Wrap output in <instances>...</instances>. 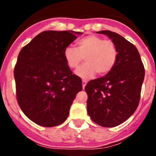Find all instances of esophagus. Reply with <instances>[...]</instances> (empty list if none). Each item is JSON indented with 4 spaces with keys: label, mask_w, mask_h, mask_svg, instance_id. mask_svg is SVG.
<instances>
[{
    "label": "esophagus",
    "mask_w": 156,
    "mask_h": 156,
    "mask_svg": "<svg viewBox=\"0 0 156 156\" xmlns=\"http://www.w3.org/2000/svg\"><path fill=\"white\" fill-rule=\"evenodd\" d=\"M86 84H87V81H84V80H83V81H82V87H83V89H84Z\"/></svg>",
    "instance_id": "esophagus-1"
}]
</instances>
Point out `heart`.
<instances>
[{"label":"heart","instance_id":"1","mask_svg":"<svg viewBox=\"0 0 156 156\" xmlns=\"http://www.w3.org/2000/svg\"><path fill=\"white\" fill-rule=\"evenodd\" d=\"M77 48L68 46L63 56L69 69H76L85 59L86 63L76 71V75L83 79L109 73L114 68L118 58V50L114 42L104 40L99 36H85L76 42Z\"/></svg>","mask_w":156,"mask_h":156}]
</instances>
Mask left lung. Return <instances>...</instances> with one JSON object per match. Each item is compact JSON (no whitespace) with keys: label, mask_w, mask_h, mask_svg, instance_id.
I'll use <instances>...</instances> for the list:
<instances>
[{"label":"left lung","mask_w":156,"mask_h":156,"mask_svg":"<svg viewBox=\"0 0 156 156\" xmlns=\"http://www.w3.org/2000/svg\"><path fill=\"white\" fill-rule=\"evenodd\" d=\"M112 39L118 50L114 68L85 86L87 113L93 122L105 127L121 125L136 111L145 69L136 47L113 31H97Z\"/></svg>","instance_id":"1"}]
</instances>
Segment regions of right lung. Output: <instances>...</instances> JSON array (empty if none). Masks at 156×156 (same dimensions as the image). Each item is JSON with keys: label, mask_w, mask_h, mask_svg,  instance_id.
Returning a JSON list of instances; mask_svg holds the SVG:
<instances>
[{"label": "right lung", "mask_w": 156, "mask_h": 156, "mask_svg": "<svg viewBox=\"0 0 156 156\" xmlns=\"http://www.w3.org/2000/svg\"><path fill=\"white\" fill-rule=\"evenodd\" d=\"M82 33L44 31L23 47L14 68L16 99L33 122L55 127L68 118L81 79L72 74L63 56L66 47Z\"/></svg>", "instance_id": "obj_1"}]
</instances>
